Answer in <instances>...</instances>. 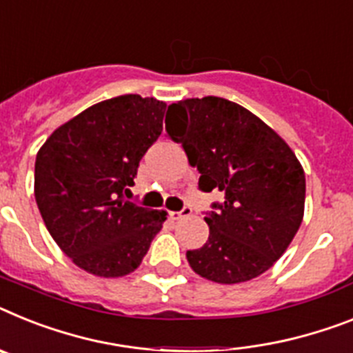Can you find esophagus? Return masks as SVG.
<instances>
[{
    "instance_id": "34e87169",
    "label": "esophagus",
    "mask_w": 353,
    "mask_h": 353,
    "mask_svg": "<svg viewBox=\"0 0 353 353\" xmlns=\"http://www.w3.org/2000/svg\"><path fill=\"white\" fill-rule=\"evenodd\" d=\"M190 215H192V208H190V206H183V208L179 210V212H172L170 213V217L176 219V221H177V219L190 217Z\"/></svg>"
}]
</instances>
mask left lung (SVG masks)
<instances>
[{"label":"left lung","instance_id":"1","mask_svg":"<svg viewBox=\"0 0 353 353\" xmlns=\"http://www.w3.org/2000/svg\"><path fill=\"white\" fill-rule=\"evenodd\" d=\"M167 134L197 167L199 190H219L206 212L210 236L186 251L190 268L217 283L260 276L291 244L303 219L305 174L289 145L245 108L219 97L168 105Z\"/></svg>","mask_w":353,"mask_h":353}]
</instances>
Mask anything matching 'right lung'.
Returning <instances> with one entry per match:
<instances>
[{
	"label": "right lung",
	"instance_id": "obj_1",
	"mask_svg": "<svg viewBox=\"0 0 353 353\" xmlns=\"http://www.w3.org/2000/svg\"><path fill=\"white\" fill-rule=\"evenodd\" d=\"M167 103L121 94L94 103L35 158V201L50 235L84 271L125 276L141 263L165 212L125 201L141 158L163 131Z\"/></svg>",
	"mask_w": 353,
	"mask_h": 353
}]
</instances>
